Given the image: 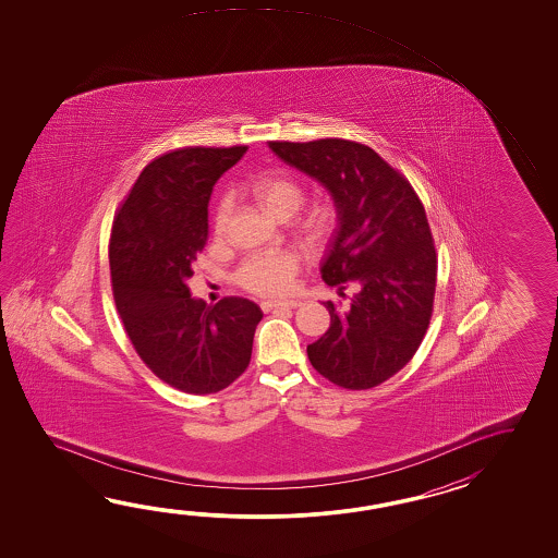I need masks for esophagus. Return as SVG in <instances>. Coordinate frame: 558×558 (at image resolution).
I'll list each match as a JSON object with an SVG mask.
<instances>
[{"instance_id": "1", "label": "esophagus", "mask_w": 558, "mask_h": 558, "mask_svg": "<svg viewBox=\"0 0 558 558\" xmlns=\"http://www.w3.org/2000/svg\"><path fill=\"white\" fill-rule=\"evenodd\" d=\"M263 307L267 308H295L299 307L296 301H265Z\"/></svg>"}]
</instances>
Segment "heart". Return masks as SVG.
Here are the masks:
<instances>
[{"instance_id":"b5f03b06","label":"heart","mask_w":558,"mask_h":558,"mask_svg":"<svg viewBox=\"0 0 558 558\" xmlns=\"http://www.w3.org/2000/svg\"><path fill=\"white\" fill-rule=\"evenodd\" d=\"M255 195L263 207L279 215L287 207H296L303 202V191L293 179L283 175L263 178L255 183ZM231 215V199L226 197L217 211V226L223 227ZM301 267V257L293 250L251 251L239 263L235 279L239 284L259 295H287Z\"/></svg>"}]
</instances>
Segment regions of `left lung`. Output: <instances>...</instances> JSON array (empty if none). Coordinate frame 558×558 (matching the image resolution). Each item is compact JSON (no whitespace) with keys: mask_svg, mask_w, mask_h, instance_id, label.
Segmentation results:
<instances>
[{"mask_svg":"<svg viewBox=\"0 0 558 558\" xmlns=\"http://www.w3.org/2000/svg\"><path fill=\"white\" fill-rule=\"evenodd\" d=\"M284 163L331 193L337 229L323 281L356 283L351 308L331 301L329 329L307 344L311 365L344 389H371L415 355L433 313L437 253L427 215L409 181L377 151L344 140L269 142Z\"/></svg>","mask_w":558,"mask_h":558,"instance_id":"obj_1","label":"left lung"}]
</instances>
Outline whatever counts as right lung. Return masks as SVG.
I'll return each instance as SVG.
<instances>
[{
  "mask_svg": "<svg viewBox=\"0 0 558 558\" xmlns=\"http://www.w3.org/2000/svg\"><path fill=\"white\" fill-rule=\"evenodd\" d=\"M247 147H185L143 169L113 221V299L143 363L179 391L209 395L247 368L262 308L243 296H191L217 179Z\"/></svg>",
  "mask_w": 558,
  "mask_h": 558,
  "instance_id": "1",
  "label": "right lung"
}]
</instances>
